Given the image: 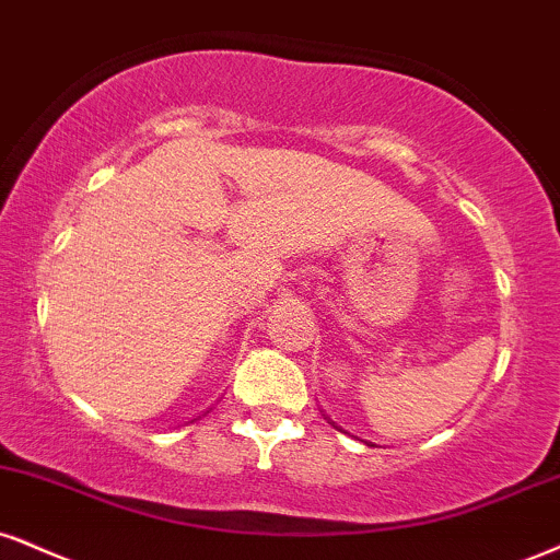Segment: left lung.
I'll return each mask as SVG.
<instances>
[{"label":"left lung","instance_id":"1","mask_svg":"<svg viewBox=\"0 0 560 560\" xmlns=\"http://www.w3.org/2000/svg\"><path fill=\"white\" fill-rule=\"evenodd\" d=\"M326 420H328V417H326ZM334 428H336V425H334Z\"/></svg>","mask_w":560,"mask_h":560}]
</instances>
